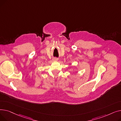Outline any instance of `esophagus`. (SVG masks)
I'll use <instances>...</instances> for the list:
<instances>
[{
	"label": "esophagus",
	"instance_id": "esophagus-1",
	"mask_svg": "<svg viewBox=\"0 0 121 121\" xmlns=\"http://www.w3.org/2000/svg\"><path fill=\"white\" fill-rule=\"evenodd\" d=\"M52 60L54 61H57L58 60V58H53L52 59Z\"/></svg>",
	"mask_w": 121,
	"mask_h": 121
}]
</instances>
